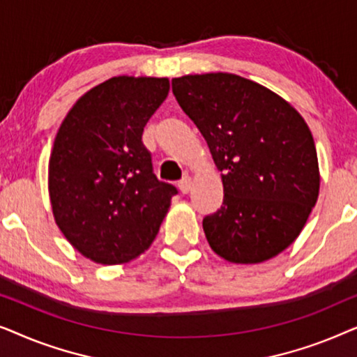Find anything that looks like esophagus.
Returning a JSON list of instances; mask_svg holds the SVG:
<instances>
[{
  "label": "esophagus",
  "mask_w": 357,
  "mask_h": 357,
  "mask_svg": "<svg viewBox=\"0 0 357 357\" xmlns=\"http://www.w3.org/2000/svg\"><path fill=\"white\" fill-rule=\"evenodd\" d=\"M178 190L182 192L183 195H187L190 190H192V178L190 177H185L178 182Z\"/></svg>",
  "instance_id": "34e87169"
}]
</instances>
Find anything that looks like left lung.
<instances>
[{"mask_svg": "<svg viewBox=\"0 0 357 357\" xmlns=\"http://www.w3.org/2000/svg\"><path fill=\"white\" fill-rule=\"evenodd\" d=\"M221 170V209L203 219L214 253L252 265L299 237L320 190L317 149L302 115L276 92L231 73L172 79Z\"/></svg>", "mask_w": 357, "mask_h": 357, "instance_id": "1", "label": "left lung"}]
</instances>
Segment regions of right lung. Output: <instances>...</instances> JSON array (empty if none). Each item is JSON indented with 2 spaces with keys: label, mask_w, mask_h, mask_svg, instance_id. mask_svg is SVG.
I'll list each match as a JSON object with an SVG mask.
<instances>
[{
  "label": "right lung",
  "mask_w": 357,
  "mask_h": 357,
  "mask_svg": "<svg viewBox=\"0 0 357 357\" xmlns=\"http://www.w3.org/2000/svg\"><path fill=\"white\" fill-rule=\"evenodd\" d=\"M167 77L115 76L61 121L48 160L53 218L81 255L121 265L148 250L177 188L159 182L141 136L169 94Z\"/></svg>",
  "instance_id": "right-lung-1"
}]
</instances>
